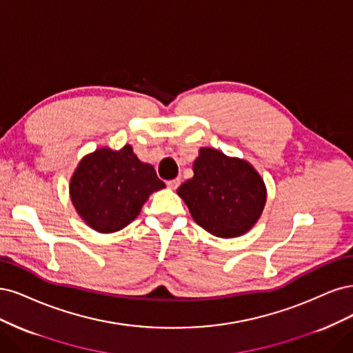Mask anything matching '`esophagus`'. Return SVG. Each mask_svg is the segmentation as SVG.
Masks as SVG:
<instances>
[{
  "label": "esophagus",
  "mask_w": 353,
  "mask_h": 353,
  "mask_svg": "<svg viewBox=\"0 0 353 353\" xmlns=\"http://www.w3.org/2000/svg\"><path fill=\"white\" fill-rule=\"evenodd\" d=\"M167 186H168L170 189H177V188L180 186V179L177 177V179H173V180H168V181H167Z\"/></svg>",
  "instance_id": "esophagus-1"
}]
</instances>
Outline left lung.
<instances>
[{"instance_id":"1","label":"left lung","mask_w":353,"mask_h":353,"mask_svg":"<svg viewBox=\"0 0 353 353\" xmlns=\"http://www.w3.org/2000/svg\"><path fill=\"white\" fill-rule=\"evenodd\" d=\"M177 193L198 225L224 239L251 230L267 201L264 180L251 164L212 148H201L193 177Z\"/></svg>"}]
</instances>
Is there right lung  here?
<instances>
[{
  "instance_id": "obj_1",
  "label": "right lung",
  "mask_w": 353,
  "mask_h": 353,
  "mask_svg": "<svg viewBox=\"0 0 353 353\" xmlns=\"http://www.w3.org/2000/svg\"><path fill=\"white\" fill-rule=\"evenodd\" d=\"M163 188L154 167L142 163L130 145L120 151L99 148L74 170L70 198L90 229L114 233L138 217L151 193Z\"/></svg>"
}]
</instances>
